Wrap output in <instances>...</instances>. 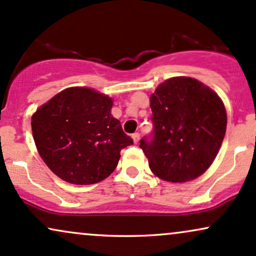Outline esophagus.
Here are the masks:
<instances>
[{
  "label": "esophagus",
  "instance_id": "esophagus-1",
  "mask_svg": "<svg viewBox=\"0 0 256 256\" xmlns=\"http://www.w3.org/2000/svg\"><path fill=\"white\" fill-rule=\"evenodd\" d=\"M132 138H133L134 142L138 144V142H139V140H140V134L139 133H134L133 135H132Z\"/></svg>",
  "mask_w": 256,
  "mask_h": 256
}]
</instances>
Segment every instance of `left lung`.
Wrapping results in <instances>:
<instances>
[{"label":"left lung","instance_id":"8db88e82","mask_svg":"<svg viewBox=\"0 0 256 256\" xmlns=\"http://www.w3.org/2000/svg\"><path fill=\"white\" fill-rule=\"evenodd\" d=\"M153 132L140 140L150 169L168 182H187L213 163L226 130V111L210 87L192 78L164 81L150 98Z\"/></svg>","mask_w":256,"mask_h":256}]
</instances>
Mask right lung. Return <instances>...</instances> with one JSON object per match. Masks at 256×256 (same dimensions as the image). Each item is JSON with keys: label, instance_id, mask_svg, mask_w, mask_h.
<instances>
[{"label": "right lung", "instance_id": "add662e5", "mask_svg": "<svg viewBox=\"0 0 256 256\" xmlns=\"http://www.w3.org/2000/svg\"><path fill=\"white\" fill-rule=\"evenodd\" d=\"M112 99L86 87L57 93L32 116V134L45 164L63 181L93 184L116 169L133 145L110 110Z\"/></svg>", "mask_w": 256, "mask_h": 256}]
</instances>
